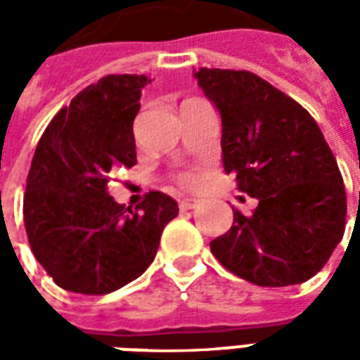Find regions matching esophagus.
<instances>
[{
    "label": "esophagus",
    "instance_id": "1",
    "mask_svg": "<svg viewBox=\"0 0 360 360\" xmlns=\"http://www.w3.org/2000/svg\"><path fill=\"white\" fill-rule=\"evenodd\" d=\"M198 204H200V200H196V198H183V200L179 202V210L181 212L195 210Z\"/></svg>",
    "mask_w": 360,
    "mask_h": 360
}]
</instances>
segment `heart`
<instances>
[{
    "instance_id": "obj_1",
    "label": "heart",
    "mask_w": 360,
    "mask_h": 360,
    "mask_svg": "<svg viewBox=\"0 0 360 360\" xmlns=\"http://www.w3.org/2000/svg\"><path fill=\"white\" fill-rule=\"evenodd\" d=\"M175 181H177V185L183 188H195L200 185V173L198 172H181L175 175Z\"/></svg>"
}]
</instances>
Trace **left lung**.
<instances>
[{"instance_id": "obj_1", "label": "left lung", "mask_w": 360, "mask_h": 360, "mask_svg": "<svg viewBox=\"0 0 360 360\" xmlns=\"http://www.w3.org/2000/svg\"><path fill=\"white\" fill-rule=\"evenodd\" d=\"M221 115L224 169L258 198L252 216L210 243L235 276L260 287L302 283L324 268L345 231L347 196L338 162L310 113L250 71L198 69Z\"/></svg>"}]
</instances>
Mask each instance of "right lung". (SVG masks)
<instances>
[{"label": "right lung", "mask_w": 360, "mask_h": 360, "mask_svg": "<svg viewBox=\"0 0 360 360\" xmlns=\"http://www.w3.org/2000/svg\"><path fill=\"white\" fill-rule=\"evenodd\" d=\"M144 75H108L75 96L36 146L22 200L36 260L56 285L105 295L131 283L156 257L177 202L150 191L134 210L110 196V179L136 164L133 123Z\"/></svg>", "instance_id": "right-lung-1"}]
</instances>
